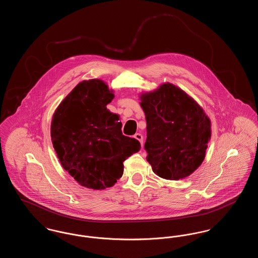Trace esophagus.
Returning <instances> with one entry per match:
<instances>
[{
  "label": "esophagus",
  "mask_w": 258,
  "mask_h": 258,
  "mask_svg": "<svg viewBox=\"0 0 258 258\" xmlns=\"http://www.w3.org/2000/svg\"><path fill=\"white\" fill-rule=\"evenodd\" d=\"M135 139H137V140L140 142L141 146L143 145V136H142V135H140V134H135Z\"/></svg>",
  "instance_id": "esophagus-1"
}]
</instances>
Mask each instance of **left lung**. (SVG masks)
<instances>
[{
    "label": "left lung",
    "instance_id": "obj_1",
    "mask_svg": "<svg viewBox=\"0 0 258 258\" xmlns=\"http://www.w3.org/2000/svg\"><path fill=\"white\" fill-rule=\"evenodd\" d=\"M147 122V161L160 178L178 181L197 170L206 156L211 121L179 87L161 84L140 95Z\"/></svg>",
    "mask_w": 258,
    "mask_h": 258
}]
</instances>
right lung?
I'll use <instances>...</instances> for the list:
<instances>
[{
	"instance_id": "obj_1",
	"label": "right lung",
	"mask_w": 258,
	"mask_h": 258,
	"mask_svg": "<svg viewBox=\"0 0 258 258\" xmlns=\"http://www.w3.org/2000/svg\"><path fill=\"white\" fill-rule=\"evenodd\" d=\"M113 98L104 81L84 80L52 117L51 140L61 166L88 188L114 185L123 175V161L141 148L138 140L123 135L119 115L106 108Z\"/></svg>"
}]
</instances>
